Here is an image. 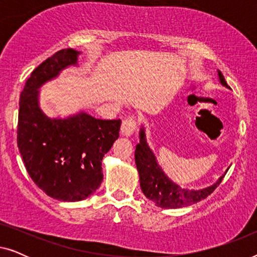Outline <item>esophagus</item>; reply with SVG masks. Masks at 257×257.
I'll use <instances>...</instances> for the list:
<instances>
[{"label": "esophagus", "mask_w": 257, "mask_h": 257, "mask_svg": "<svg viewBox=\"0 0 257 257\" xmlns=\"http://www.w3.org/2000/svg\"><path fill=\"white\" fill-rule=\"evenodd\" d=\"M137 130V121L133 118H127L122 121L120 132L124 137H131Z\"/></svg>", "instance_id": "1"}]
</instances>
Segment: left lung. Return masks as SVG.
Listing matches in <instances>:
<instances>
[{
	"label": "left lung",
	"mask_w": 257,
	"mask_h": 257,
	"mask_svg": "<svg viewBox=\"0 0 257 257\" xmlns=\"http://www.w3.org/2000/svg\"><path fill=\"white\" fill-rule=\"evenodd\" d=\"M217 76H219L221 85L229 89L226 79L219 70H217ZM135 159L139 173L140 188L147 199H150L151 201L156 203V206L161 208H181V207L191 206L193 203L206 199L221 184L224 174L228 171L227 168L224 174L221 175L213 185L201 189L186 188L175 184L165 174L163 168L158 164L156 154L147 144L144 126L140 127L139 131V144L136 146Z\"/></svg>",
	"instance_id": "1"
}]
</instances>
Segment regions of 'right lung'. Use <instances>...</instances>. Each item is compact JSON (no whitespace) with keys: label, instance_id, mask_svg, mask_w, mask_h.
Here are the masks:
<instances>
[{"label":"right lung","instance_id":"obj_1","mask_svg":"<svg viewBox=\"0 0 257 257\" xmlns=\"http://www.w3.org/2000/svg\"><path fill=\"white\" fill-rule=\"evenodd\" d=\"M82 52L64 49L31 72L20 96L17 146L33 181L59 201H82L103 181L101 160L118 139L120 119L103 120L79 111L50 118L40 107V89L63 70L78 66Z\"/></svg>","mask_w":257,"mask_h":257}]
</instances>
